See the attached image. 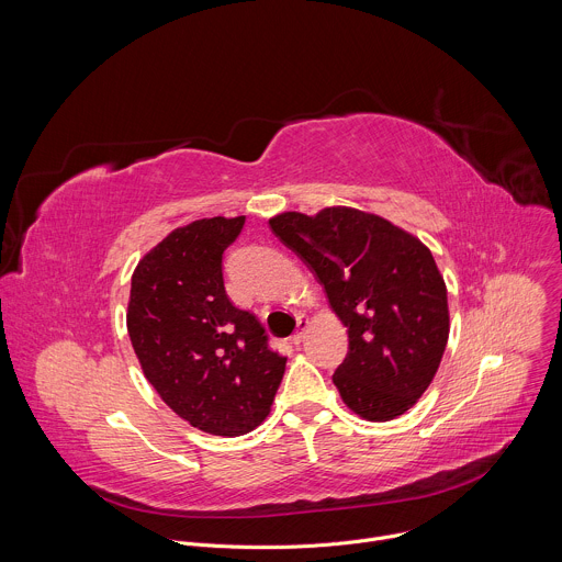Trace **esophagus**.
I'll list each match as a JSON object with an SVG mask.
<instances>
[{"label": "esophagus", "mask_w": 562, "mask_h": 562, "mask_svg": "<svg viewBox=\"0 0 562 562\" xmlns=\"http://www.w3.org/2000/svg\"><path fill=\"white\" fill-rule=\"evenodd\" d=\"M306 325H308L306 319H302V317L297 319V331L291 336V342H293V345H300V342L304 340V334H306Z\"/></svg>", "instance_id": "1"}]
</instances>
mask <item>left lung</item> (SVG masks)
Returning a JSON list of instances; mask_svg holds the SVG:
<instances>
[{"label": "left lung", "mask_w": 562, "mask_h": 562, "mask_svg": "<svg viewBox=\"0 0 562 562\" xmlns=\"http://www.w3.org/2000/svg\"><path fill=\"white\" fill-rule=\"evenodd\" d=\"M271 231L325 286L349 329L334 373L345 405L367 420L403 416L431 384L449 338L447 286L431 251L391 222L349 206L282 213Z\"/></svg>", "instance_id": "left-lung-1"}]
</instances>
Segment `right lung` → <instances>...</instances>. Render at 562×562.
<instances>
[{
  "label": "right lung",
  "instance_id": "1",
  "mask_svg": "<svg viewBox=\"0 0 562 562\" xmlns=\"http://www.w3.org/2000/svg\"><path fill=\"white\" fill-rule=\"evenodd\" d=\"M245 215L195 220L148 251L131 280L126 327L146 380L213 436L254 431L271 412L286 358L260 319L224 291V251Z\"/></svg>",
  "mask_w": 562,
  "mask_h": 562
}]
</instances>
